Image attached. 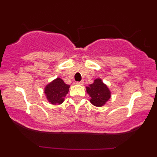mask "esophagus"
<instances>
[{
	"mask_svg": "<svg viewBox=\"0 0 157 157\" xmlns=\"http://www.w3.org/2000/svg\"><path fill=\"white\" fill-rule=\"evenodd\" d=\"M77 84L81 85V86H82V85L84 84V80H81V81H80V82H77Z\"/></svg>",
	"mask_w": 157,
	"mask_h": 157,
	"instance_id": "1",
	"label": "esophagus"
}]
</instances>
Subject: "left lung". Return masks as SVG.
<instances>
[{"mask_svg": "<svg viewBox=\"0 0 157 157\" xmlns=\"http://www.w3.org/2000/svg\"><path fill=\"white\" fill-rule=\"evenodd\" d=\"M86 91L91 97L90 102L95 106H102L111 97V92L107 86L100 79H96L94 83L86 87Z\"/></svg>", "mask_w": 157, "mask_h": 157, "instance_id": "left-lung-1", "label": "left lung"}]
</instances>
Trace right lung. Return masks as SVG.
I'll return each mask as SVG.
<instances>
[{"label":"right lung","instance_id":"add662e5","mask_svg":"<svg viewBox=\"0 0 157 157\" xmlns=\"http://www.w3.org/2000/svg\"><path fill=\"white\" fill-rule=\"evenodd\" d=\"M70 86L66 84L60 78H57L46 86L45 94L48 102L53 105H60L64 101Z\"/></svg>","mask_w":157,"mask_h":157}]
</instances>
